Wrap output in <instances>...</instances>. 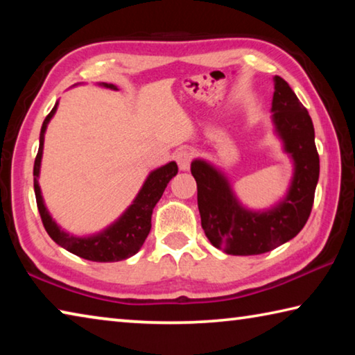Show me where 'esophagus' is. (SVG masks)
<instances>
[{
	"instance_id": "esophagus-1",
	"label": "esophagus",
	"mask_w": 355,
	"mask_h": 355,
	"mask_svg": "<svg viewBox=\"0 0 355 355\" xmlns=\"http://www.w3.org/2000/svg\"><path fill=\"white\" fill-rule=\"evenodd\" d=\"M192 158H194V153H192V150H189V148L178 150V152L175 153V159H177V164L180 167V171H188Z\"/></svg>"
}]
</instances>
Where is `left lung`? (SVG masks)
Returning <instances> with one entry per match:
<instances>
[{
    "instance_id": "8db88e82",
    "label": "left lung",
    "mask_w": 355,
    "mask_h": 355,
    "mask_svg": "<svg viewBox=\"0 0 355 355\" xmlns=\"http://www.w3.org/2000/svg\"><path fill=\"white\" fill-rule=\"evenodd\" d=\"M272 122L294 163L284 200L266 211L241 207L228 180L203 159L191 164L202 228L214 248L230 255H260L290 241L309 220L320 178V155L309 111L284 78H274Z\"/></svg>"
}]
</instances>
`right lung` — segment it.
<instances>
[{
	"label": "right lung",
	"mask_w": 355,
	"mask_h": 355,
	"mask_svg": "<svg viewBox=\"0 0 355 355\" xmlns=\"http://www.w3.org/2000/svg\"><path fill=\"white\" fill-rule=\"evenodd\" d=\"M100 86L117 91V87L114 86V84L101 83ZM56 110L58 103L53 107L51 112L45 117L44 123H42L39 152L34 161V192L42 224H44L46 233L50 235L53 241L61 245L65 250L71 252V254L84 258V260L107 263L130 258L142 248L144 241H146V238L148 236L150 228H152L153 208L161 199V196H163L167 183L171 182L172 177L177 175L178 166L175 161H171V163L159 167V169L150 172V175L147 177L146 183H144L141 188L139 194L136 196L135 202L128 207L127 211L120 216L112 225L105 228L103 232L97 233V235L84 238L70 235V233L61 230V227L53 220L50 213H48L44 199H42L40 186L37 180L40 172L42 152H44V135L46 125L51 120V117L55 116Z\"/></svg>",
	"instance_id": "add662e5"
}]
</instances>
